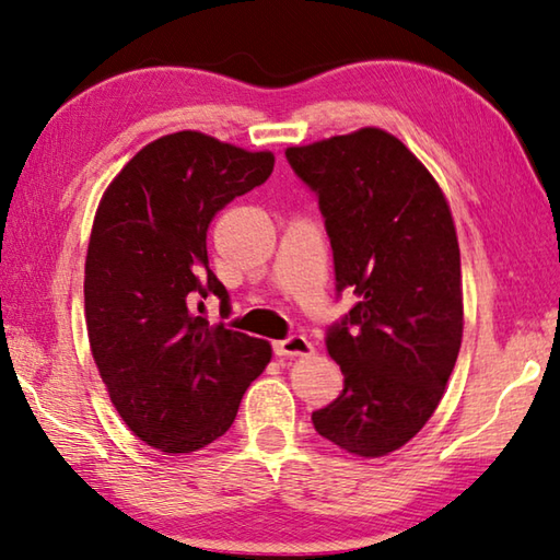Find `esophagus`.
Wrapping results in <instances>:
<instances>
[{
  "label": "esophagus",
  "mask_w": 560,
  "mask_h": 560,
  "mask_svg": "<svg viewBox=\"0 0 560 560\" xmlns=\"http://www.w3.org/2000/svg\"><path fill=\"white\" fill-rule=\"evenodd\" d=\"M273 353L277 355H311L314 353V346L306 336H289L287 340H277L273 343Z\"/></svg>",
  "instance_id": "obj_1"
}]
</instances>
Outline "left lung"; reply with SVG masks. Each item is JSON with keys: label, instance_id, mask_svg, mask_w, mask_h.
Segmentation results:
<instances>
[{"label": "left lung", "instance_id": "obj_1", "mask_svg": "<svg viewBox=\"0 0 560 560\" xmlns=\"http://www.w3.org/2000/svg\"><path fill=\"white\" fill-rule=\"evenodd\" d=\"M287 158L318 195L336 289L358 299L326 336L343 393L311 420L340 450L385 457L428 424L459 355L462 267L447 197L381 128L291 145Z\"/></svg>", "mask_w": 560, "mask_h": 560}]
</instances>
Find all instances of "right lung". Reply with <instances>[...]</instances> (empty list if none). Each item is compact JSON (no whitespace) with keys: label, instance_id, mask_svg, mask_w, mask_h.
Segmentation results:
<instances>
[{"label":"right lung","instance_id":"obj_1","mask_svg":"<svg viewBox=\"0 0 560 560\" xmlns=\"http://www.w3.org/2000/svg\"><path fill=\"white\" fill-rule=\"evenodd\" d=\"M271 170L269 150L179 130L138 150L101 197L83 279L89 343L113 407L148 447L189 454L220 440L269 365V340L210 326L195 303L230 301L207 230Z\"/></svg>","mask_w":560,"mask_h":560}]
</instances>
